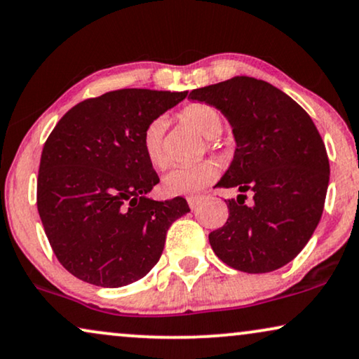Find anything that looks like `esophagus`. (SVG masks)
<instances>
[{"mask_svg": "<svg viewBox=\"0 0 359 359\" xmlns=\"http://www.w3.org/2000/svg\"><path fill=\"white\" fill-rule=\"evenodd\" d=\"M200 200H202V197H198V195H190V197H187V202H189V207L190 208H195L198 205Z\"/></svg>", "mask_w": 359, "mask_h": 359, "instance_id": "esophagus-1", "label": "esophagus"}]
</instances>
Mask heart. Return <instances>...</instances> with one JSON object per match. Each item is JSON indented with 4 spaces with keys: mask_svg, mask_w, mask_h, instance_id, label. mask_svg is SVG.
Instances as JSON below:
<instances>
[{
    "mask_svg": "<svg viewBox=\"0 0 359 359\" xmlns=\"http://www.w3.org/2000/svg\"><path fill=\"white\" fill-rule=\"evenodd\" d=\"M180 119L189 124L203 140H217L223 131V118L212 104L194 103L180 111ZM165 131V119L156 118L147 124L142 133V151L146 159L156 169L165 165L162 137ZM218 167L213 162H202L194 167H179L167 172L162 179V189L167 195L197 194L217 179Z\"/></svg>",
    "mask_w": 359,
    "mask_h": 359,
    "instance_id": "obj_1",
    "label": "heart"
}]
</instances>
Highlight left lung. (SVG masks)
Here are the masks:
<instances>
[{
  "instance_id": "obj_1",
  "label": "left lung",
  "mask_w": 359,
  "mask_h": 359,
  "mask_svg": "<svg viewBox=\"0 0 359 359\" xmlns=\"http://www.w3.org/2000/svg\"><path fill=\"white\" fill-rule=\"evenodd\" d=\"M189 98L219 109L236 141L217 187L240 195L224 200L229 215L208 235L212 250L233 269H279L304 250L322 218L330 180L322 136L299 103L252 76L192 90ZM246 191L253 195L250 205Z\"/></svg>"
}]
</instances>
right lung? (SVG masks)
Here are the masks:
<instances>
[{
    "label": "right lung",
    "instance_id": "1",
    "mask_svg": "<svg viewBox=\"0 0 359 359\" xmlns=\"http://www.w3.org/2000/svg\"><path fill=\"white\" fill-rule=\"evenodd\" d=\"M189 92L123 88L69 109L47 137L37 177V210L57 259L100 287L144 277L187 200L147 197L159 177L142 151L152 119Z\"/></svg>",
    "mask_w": 359,
    "mask_h": 359
}]
</instances>
